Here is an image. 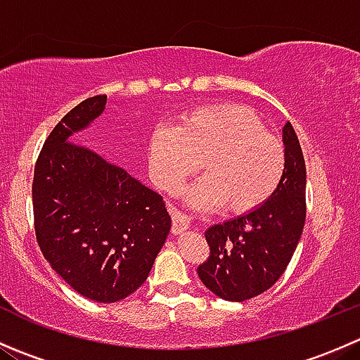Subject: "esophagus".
Returning a JSON list of instances; mask_svg holds the SVG:
<instances>
[{
    "instance_id": "34e87169",
    "label": "esophagus",
    "mask_w": 360,
    "mask_h": 360,
    "mask_svg": "<svg viewBox=\"0 0 360 360\" xmlns=\"http://www.w3.org/2000/svg\"><path fill=\"white\" fill-rule=\"evenodd\" d=\"M170 216H172V233L177 235L181 233V231L188 230V226H190V217L186 216L184 212H181L179 209H170Z\"/></svg>"
}]
</instances>
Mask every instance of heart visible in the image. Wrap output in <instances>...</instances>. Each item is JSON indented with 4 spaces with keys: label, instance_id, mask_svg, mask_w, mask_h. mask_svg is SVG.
<instances>
[{
    "label": "heart",
    "instance_id": "heart-1",
    "mask_svg": "<svg viewBox=\"0 0 360 360\" xmlns=\"http://www.w3.org/2000/svg\"><path fill=\"white\" fill-rule=\"evenodd\" d=\"M153 179L176 193L203 167L209 176L190 191L195 207L224 203L233 214L263 205L281 184L285 146L259 116L238 104H212L183 115L179 127L158 125L148 144Z\"/></svg>",
    "mask_w": 360,
    "mask_h": 360
}]
</instances>
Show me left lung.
Here are the masks:
<instances>
[{"mask_svg":"<svg viewBox=\"0 0 360 360\" xmlns=\"http://www.w3.org/2000/svg\"><path fill=\"white\" fill-rule=\"evenodd\" d=\"M285 170L275 193L244 216L205 231L210 248L197 268L207 289L228 301H245L270 289L291 261L307 217V169L291 122L282 129Z\"/></svg>","mask_w":360,"mask_h":360,"instance_id":"8db88e82","label":"left lung"}]
</instances>
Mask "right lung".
<instances>
[{"instance_id":"right-lung-1","label":"right lung","mask_w":360,"mask_h":360,"mask_svg":"<svg viewBox=\"0 0 360 360\" xmlns=\"http://www.w3.org/2000/svg\"><path fill=\"white\" fill-rule=\"evenodd\" d=\"M89 97L60 120L34 165L36 240L82 296L115 303L141 288L170 231L165 202L127 170L71 141L106 108Z\"/></svg>"}]
</instances>
